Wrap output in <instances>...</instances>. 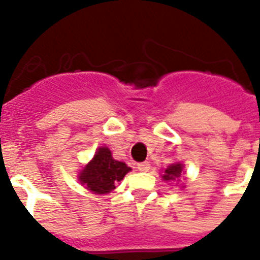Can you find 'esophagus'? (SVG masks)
<instances>
[{
  "instance_id": "esophagus-1",
  "label": "esophagus",
  "mask_w": 260,
  "mask_h": 260,
  "mask_svg": "<svg viewBox=\"0 0 260 260\" xmlns=\"http://www.w3.org/2000/svg\"><path fill=\"white\" fill-rule=\"evenodd\" d=\"M138 169L140 171H143V173H146V171H148L151 169V165L148 162H142L138 165Z\"/></svg>"
}]
</instances>
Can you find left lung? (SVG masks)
Instances as JSON below:
<instances>
[{
  "instance_id": "8db88e82",
  "label": "left lung",
  "mask_w": 260,
  "mask_h": 260,
  "mask_svg": "<svg viewBox=\"0 0 260 260\" xmlns=\"http://www.w3.org/2000/svg\"><path fill=\"white\" fill-rule=\"evenodd\" d=\"M182 173V166L179 163H175V165H171V166L167 167V170L165 171V175H163V179L166 181H170V179H175L181 175Z\"/></svg>"
}]
</instances>
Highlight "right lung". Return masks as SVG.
<instances>
[{
    "label": "right lung",
    "instance_id": "obj_1",
    "mask_svg": "<svg viewBox=\"0 0 260 260\" xmlns=\"http://www.w3.org/2000/svg\"><path fill=\"white\" fill-rule=\"evenodd\" d=\"M131 167L125 163L112 158V152L108 148H98L93 160L83 169L79 181L89 190L97 194L110 193L116 187V183L129 173Z\"/></svg>",
    "mask_w": 260,
    "mask_h": 260
}]
</instances>
